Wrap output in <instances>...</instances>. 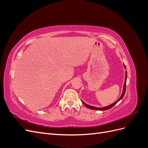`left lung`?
Here are the masks:
<instances>
[{
  "mask_svg": "<svg viewBox=\"0 0 148 148\" xmlns=\"http://www.w3.org/2000/svg\"><path fill=\"white\" fill-rule=\"evenodd\" d=\"M124 66H125V69H126V67H125V65H124ZM127 72L126 71L125 72V83H124V85H123V92L122 94V96H120V97L119 98V99L117 101H115V102H114L112 104H110L107 107H93V106H89L88 104H86V103H84L83 101H82V102L83 103V104L86 106V107H88V108L90 109H92V110H108L110 108H112V107H114L117 103L120 101L123 98V97L125 95V91H126V83H127Z\"/></svg>",
  "mask_w": 148,
  "mask_h": 148,
  "instance_id": "8db88e82",
  "label": "left lung"
}]
</instances>
